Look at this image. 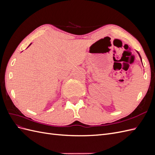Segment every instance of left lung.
<instances>
[{
	"label": "left lung",
	"mask_w": 155,
	"mask_h": 155,
	"mask_svg": "<svg viewBox=\"0 0 155 155\" xmlns=\"http://www.w3.org/2000/svg\"><path fill=\"white\" fill-rule=\"evenodd\" d=\"M139 55H140V54H139ZM140 58H141V56H140ZM141 60H142V59H141Z\"/></svg>",
	"instance_id": "8db88e82"
}]
</instances>
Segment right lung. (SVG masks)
<instances>
[{"instance_id": "add662e5", "label": "right lung", "mask_w": 155, "mask_h": 155, "mask_svg": "<svg viewBox=\"0 0 155 155\" xmlns=\"http://www.w3.org/2000/svg\"><path fill=\"white\" fill-rule=\"evenodd\" d=\"M30 45H31V44H30ZM30 45H29V46H30Z\"/></svg>"}]
</instances>
